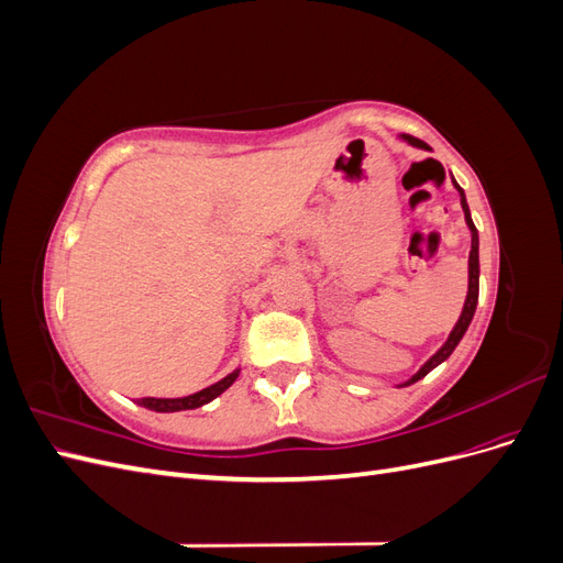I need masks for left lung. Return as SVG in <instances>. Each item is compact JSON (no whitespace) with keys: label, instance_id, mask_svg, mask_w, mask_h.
I'll list each match as a JSON object with an SVG mask.
<instances>
[{"label":"left lung","instance_id":"8db88e82","mask_svg":"<svg viewBox=\"0 0 563 563\" xmlns=\"http://www.w3.org/2000/svg\"><path fill=\"white\" fill-rule=\"evenodd\" d=\"M399 139H401L404 143H408V145H413V147L432 150L428 143H422V141L413 139V135L401 133ZM451 180H453V187H455L457 195H460V207H463L465 223H467L470 234H472V249H470V263H467V296H465V305H463V312H460V317H457V321H455L453 331H451L449 338H446V343L441 345V347L430 356V360L418 368V373H413L411 378H408V380L401 383V385H397V387H406V385H411V383H418L420 378L428 376V373H430L432 368H437L441 362L449 360L451 352L457 347L460 340H463L467 327L472 323V317H474V310H476V302H479V232H476V228H474V223H472L470 207H467V199H465V190L455 183L453 176H451Z\"/></svg>","mask_w":563,"mask_h":563}]
</instances>
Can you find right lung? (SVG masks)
Returning a JSON list of instances; mask_svg holds the SVG:
<instances>
[{"label":"right lung","instance_id":"add662e5","mask_svg":"<svg viewBox=\"0 0 563 563\" xmlns=\"http://www.w3.org/2000/svg\"><path fill=\"white\" fill-rule=\"evenodd\" d=\"M240 371L242 368H234L232 373H228V376L223 380H218L209 387H203L199 391H195V395H187V397H176V399H157V397H143L135 404L139 406H145L150 408V411H157V413H176V411H190V408H199L203 404L213 401L216 397L223 395V391L240 378Z\"/></svg>","mask_w":563,"mask_h":563}]
</instances>
